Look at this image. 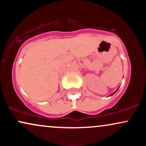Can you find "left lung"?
<instances>
[{"label":"left lung","instance_id":"left-lung-1","mask_svg":"<svg viewBox=\"0 0 146 146\" xmlns=\"http://www.w3.org/2000/svg\"><path fill=\"white\" fill-rule=\"evenodd\" d=\"M117 90H118V89H117ZM117 90H116V91H115V92H114V93H113V94H112L111 95H114V94H115V93H116V92L117 91Z\"/></svg>","mask_w":146,"mask_h":146}]
</instances>
